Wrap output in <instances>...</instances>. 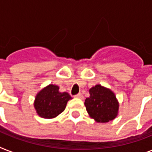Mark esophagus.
Instances as JSON below:
<instances>
[{
  "mask_svg": "<svg viewBox=\"0 0 152 152\" xmlns=\"http://www.w3.org/2000/svg\"><path fill=\"white\" fill-rule=\"evenodd\" d=\"M75 97L78 98V99H83V94H82V93H79V94H77V95H75Z\"/></svg>",
  "mask_w": 152,
  "mask_h": 152,
  "instance_id": "34e87169",
  "label": "esophagus"
}]
</instances>
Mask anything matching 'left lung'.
Wrapping results in <instances>:
<instances>
[{"label": "left lung", "instance_id": "8db88e82", "mask_svg": "<svg viewBox=\"0 0 152 152\" xmlns=\"http://www.w3.org/2000/svg\"><path fill=\"white\" fill-rule=\"evenodd\" d=\"M89 93L90 97L86 99L84 105L91 118L97 122L105 123L117 117L119 105L110 89L96 85L91 88Z\"/></svg>", "mask_w": 152, "mask_h": 152}]
</instances>
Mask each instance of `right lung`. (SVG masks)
<instances>
[{
	"instance_id": "1",
	"label": "right lung",
	"mask_w": 152,
	"mask_h": 152,
	"mask_svg": "<svg viewBox=\"0 0 152 152\" xmlns=\"http://www.w3.org/2000/svg\"><path fill=\"white\" fill-rule=\"evenodd\" d=\"M71 99L68 93L60 92L57 86L50 84L37 95L34 108L42 118H55L64 110L67 102Z\"/></svg>"
}]
</instances>
